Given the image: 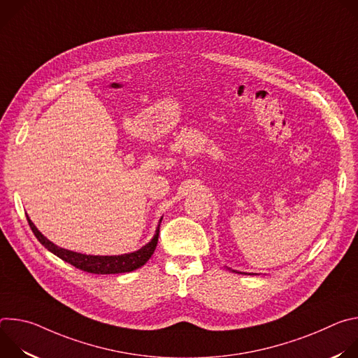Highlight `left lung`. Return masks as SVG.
<instances>
[{"label":"left lung","instance_id":"left-lung-1","mask_svg":"<svg viewBox=\"0 0 358 358\" xmlns=\"http://www.w3.org/2000/svg\"><path fill=\"white\" fill-rule=\"evenodd\" d=\"M232 272H235V271H232Z\"/></svg>","mask_w":358,"mask_h":358}]
</instances>
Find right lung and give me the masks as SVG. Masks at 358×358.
I'll return each mask as SVG.
<instances>
[{
    "label": "right lung",
    "instance_id": "obj_1",
    "mask_svg": "<svg viewBox=\"0 0 358 358\" xmlns=\"http://www.w3.org/2000/svg\"><path fill=\"white\" fill-rule=\"evenodd\" d=\"M28 224L34 232V235L36 236V239L49 250L52 252L54 255H57L58 258H61L62 261L71 264L72 266L89 272V273H94V275H112V273H124V272H131L136 271L138 268H141L150 258L151 255L155 253V249L157 246V241H159V232H160V222L159 227L156 229L155 236L152 239L144 245L143 248H140L136 252L131 253H124V255H115V257H99V255H85V253H79V252H73V250H68L64 248L57 246L54 242H50L49 239H46L39 231L38 228L34 225V222L29 220V217H27Z\"/></svg>",
    "mask_w": 358,
    "mask_h": 358
}]
</instances>
